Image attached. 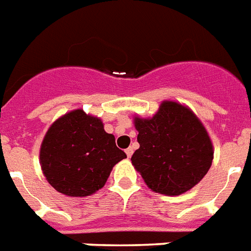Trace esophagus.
<instances>
[{"label":"esophagus","mask_w":251,"mask_h":251,"mask_svg":"<svg viewBox=\"0 0 251 251\" xmlns=\"http://www.w3.org/2000/svg\"><path fill=\"white\" fill-rule=\"evenodd\" d=\"M133 147H129V149H126L125 152H126V155H127V158H130V156L133 155Z\"/></svg>","instance_id":"1"}]
</instances>
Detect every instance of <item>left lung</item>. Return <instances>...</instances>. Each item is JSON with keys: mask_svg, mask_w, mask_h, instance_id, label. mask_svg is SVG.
I'll return each mask as SVG.
<instances>
[{"mask_svg": "<svg viewBox=\"0 0 251 251\" xmlns=\"http://www.w3.org/2000/svg\"><path fill=\"white\" fill-rule=\"evenodd\" d=\"M139 149L131 163L149 188L177 196L198 184L212 166L213 146L195 113L163 101L151 118L134 117Z\"/></svg>", "mask_w": 251, "mask_h": 251, "instance_id": "left-lung-1", "label": "left lung"}]
</instances>
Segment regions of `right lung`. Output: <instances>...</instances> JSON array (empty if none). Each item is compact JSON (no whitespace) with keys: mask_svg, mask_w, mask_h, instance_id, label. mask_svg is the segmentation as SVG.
Instances as JSON below:
<instances>
[{"mask_svg":"<svg viewBox=\"0 0 251 251\" xmlns=\"http://www.w3.org/2000/svg\"><path fill=\"white\" fill-rule=\"evenodd\" d=\"M126 154L100 118L76 109L57 118L41 146L42 171L57 192L84 198L104 187L112 168Z\"/></svg>","mask_w":251,"mask_h":251,"instance_id":"add662e5","label":"right lung"}]
</instances>
